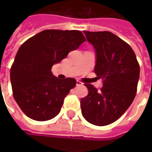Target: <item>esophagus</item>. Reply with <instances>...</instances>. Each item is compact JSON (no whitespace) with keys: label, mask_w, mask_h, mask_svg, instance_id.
Listing matches in <instances>:
<instances>
[{"label":"esophagus","mask_w":152,"mask_h":152,"mask_svg":"<svg viewBox=\"0 0 152 152\" xmlns=\"http://www.w3.org/2000/svg\"><path fill=\"white\" fill-rule=\"evenodd\" d=\"M83 85V83H82V82H80L79 80H77V81H76V85L79 86V85Z\"/></svg>","instance_id":"esophagus-1"}]
</instances>
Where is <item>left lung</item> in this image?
<instances>
[{"label":"left lung","mask_w":152,"mask_h":152,"mask_svg":"<svg viewBox=\"0 0 152 152\" xmlns=\"http://www.w3.org/2000/svg\"><path fill=\"white\" fill-rule=\"evenodd\" d=\"M96 51L95 73L103 80L101 91L85 84L88 96L80 101L82 115L94 125L113 124L134 101L140 66L130 45L109 31H84Z\"/></svg>","instance_id":"1"}]
</instances>
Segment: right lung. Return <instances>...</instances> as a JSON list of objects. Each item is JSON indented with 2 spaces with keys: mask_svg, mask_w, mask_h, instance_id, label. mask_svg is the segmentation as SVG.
I'll return each mask as SVG.
<instances>
[{
  "mask_svg": "<svg viewBox=\"0 0 152 152\" xmlns=\"http://www.w3.org/2000/svg\"><path fill=\"white\" fill-rule=\"evenodd\" d=\"M85 41L79 30L46 29L19 47L10 79L15 101L28 118L47 121L60 113L64 98L76 81L56 78L51 67Z\"/></svg>",
  "mask_w": 152,
  "mask_h": 152,
  "instance_id": "1",
  "label": "right lung"
}]
</instances>
